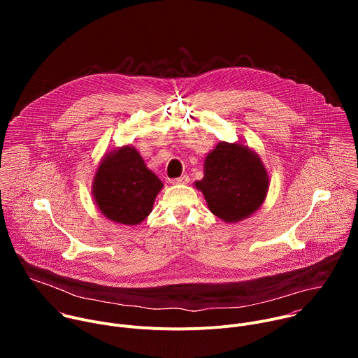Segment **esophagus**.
I'll list each match as a JSON object with an SVG mask.
<instances>
[{
  "label": "esophagus",
  "instance_id": "esophagus-1",
  "mask_svg": "<svg viewBox=\"0 0 358 358\" xmlns=\"http://www.w3.org/2000/svg\"><path fill=\"white\" fill-rule=\"evenodd\" d=\"M188 181H189V177L184 174V176L178 177V178L171 180V184H173V185H185V184H188Z\"/></svg>",
  "mask_w": 358,
  "mask_h": 358
}]
</instances>
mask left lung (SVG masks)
Segmentation results:
<instances>
[{
	"instance_id": "obj_1",
	"label": "left lung",
	"mask_w": 358,
	"mask_h": 358,
	"mask_svg": "<svg viewBox=\"0 0 358 358\" xmlns=\"http://www.w3.org/2000/svg\"><path fill=\"white\" fill-rule=\"evenodd\" d=\"M194 185L215 217L235 224L262 207L269 191V174L249 145L220 141L206 156L203 177Z\"/></svg>"
}]
</instances>
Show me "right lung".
Segmentation results:
<instances>
[{"label": "right lung", "instance_id": "obj_1", "mask_svg": "<svg viewBox=\"0 0 358 358\" xmlns=\"http://www.w3.org/2000/svg\"><path fill=\"white\" fill-rule=\"evenodd\" d=\"M163 187L137 148L126 144L101 157L93 176L92 195L101 215L131 227L150 215Z\"/></svg>", "mask_w": 358, "mask_h": 358}]
</instances>
